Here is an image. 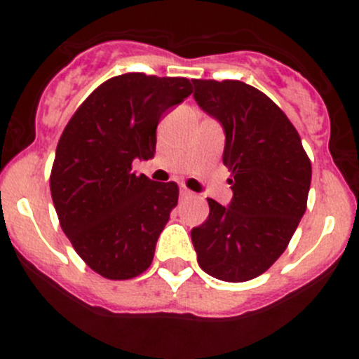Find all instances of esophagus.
<instances>
[{
	"instance_id": "1",
	"label": "esophagus",
	"mask_w": 359,
	"mask_h": 359,
	"mask_svg": "<svg viewBox=\"0 0 359 359\" xmlns=\"http://www.w3.org/2000/svg\"><path fill=\"white\" fill-rule=\"evenodd\" d=\"M180 198H182V200H187V198H193V193H191L189 189H186V187H180Z\"/></svg>"
}]
</instances>
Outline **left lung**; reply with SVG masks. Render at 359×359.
Returning <instances> with one entry per match:
<instances>
[{
  "mask_svg": "<svg viewBox=\"0 0 359 359\" xmlns=\"http://www.w3.org/2000/svg\"><path fill=\"white\" fill-rule=\"evenodd\" d=\"M194 100L220 123L222 161L233 173L229 205L208 200L191 240L206 274L241 283L266 273L287 248L304 212L311 161L290 119L243 81L193 79Z\"/></svg>",
  "mask_w": 359,
  "mask_h": 359,
  "instance_id": "1",
  "label": "left lung"
}]
</instances>
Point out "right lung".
I'll use <instances>...</instances> for the list:
<instances>
[{
    "instance_id": "obj_1",
    "label": "right lung",
    "mask_w": 359,
    "mask_h": 359,
    "mask_svg": "<svg viewBox=\"0 0 359 359\" xmlns=\"http://www.w3.org/2000/svg\"><path fill=\"white\" fill-rule=\"evenodd\" d=\"M191 93L186 78L114 76L64 128L50 175L52 200L72 247L100 276L130 280L153 262L179 187L137 175L132 163L154 156L159 119Z\"/></svg>"
}]
</instances>
